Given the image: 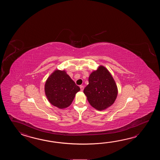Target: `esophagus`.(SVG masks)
<instances>
[{"label":"esophagus","mask_w":160,"mask_h":160,"mask_svg":"<svg viewBox=\"0 0 160 160\" xmlns=\"http://www.w3.org/2000/svg\"><path fill=\"white\" fill-rule=\"evenodd\" d=\"M80 88H81V90L82 92L83 90V88H84V87H83V86H80Z\"/></svg>","instance_id":"1"}]
</instances>
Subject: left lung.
Returning a JSON list of instances; mask_svg holds the SVG:
<instances>
[{
    "mask_svg": "<svg viewBox=\"0 0 160 160\" xmlns=\"http://www.w3.org/2000/svg\"><path fill=\"white\" fill-rule=\"evenodd\" d=\"M83 92L92 107L104 110L114 103L118 95V88L109 70L100 65L88 77V84Z\"/></svg>",
    "mask_w": 160,
    "mask_h": 160,
    "instance_id": "left-lung-1",
    "label": "left lung"
}]
</instances>
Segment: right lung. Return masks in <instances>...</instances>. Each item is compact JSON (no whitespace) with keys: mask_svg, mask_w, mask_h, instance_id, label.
I'll return each mask as SVG.
<instances>
[{"mask_svg":"<svg viewBox=\"0 0 160 160\" xmlns=\"http://www.w3.org/2000/svg\"><path fill=\"white\" fill-rule=\"evenodd\" d=\"M80 88L65 70H55L47 79L44 92L52 105L63 109L72 104Z\"/></svg>","mask_w":160,"mask_h":160,"instance_id":"1","label":"right lung"}]
</instances>
